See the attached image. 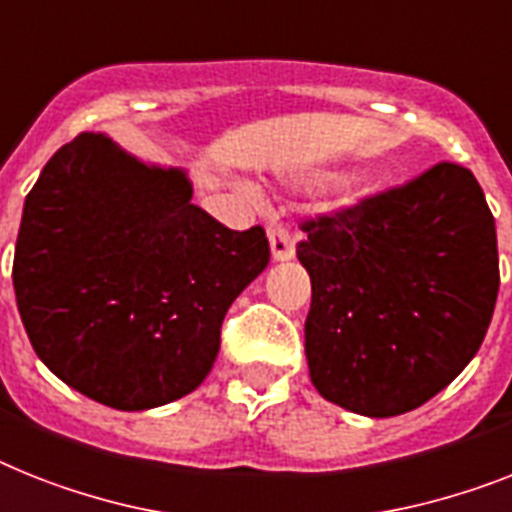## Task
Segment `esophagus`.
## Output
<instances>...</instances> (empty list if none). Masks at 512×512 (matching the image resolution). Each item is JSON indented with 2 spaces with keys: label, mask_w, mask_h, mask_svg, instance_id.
Listing matches in <instances>:
<instances>
[{
  "label": "esophagus",
  "mask_w": 512,
  "mask_h": 512,
  "mask_svg": "<svg viewBox=\"0 0 512 512\" xmlns=\"http://www.w3.org/2000/svg\"><path fill=\"white\" fill-rule=\"evenodd\" d=\"M269 248H272L274 261H290L295 256V240L290 230L282 225L269 227Z\"/></svg>",
  "instance_id": "1"
}]
</instances>
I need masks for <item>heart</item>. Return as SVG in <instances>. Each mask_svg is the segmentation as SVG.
<instances>
[{"label": "heart", "instance_id": "obj_1", "mask_svg": "<svg viewBox=\"0 0 512 512\" xmlns=\"http://www.w3.org/2000/svg\"><path fill=\"white\" fill-rule=\"evenodd\" d=\"M387 177L377 175V172H361V175H353L348 183L342 185L340 201L342 206H350V209H356V206L369 204L374 198H379L387 190Z\"/></svg>", "mask_w": 512, "mask_h": 512}]
</instances>
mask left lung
<instances>
[{
	"instance_id": "1",
	"label": "left lung",
	"mask_w": 512,
	"mask_h": 512,
	"mask_svg": "<svg viewBox=\"0 0 512 512\" xmlns=\"http://www.w3.org/2000/svg\"><path fill=\"white\" fill-rule=\"evenodd\" d=\"M306 358L324 400L390 418L476 356L500 290L494 217L474 172L434 164L403 188L303 222Z\"/></svg>"
}]
</instances>
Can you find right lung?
I'll list each match as a JSON object with an SVG mask.
<instances>
[{"mask_svg": "<svg viewBox=\"0 0 512 512\" xmlns=\"http://www.w3.org/2000/svg\"><path fill=\"white\" fill-rule=\"evenodd\" d=\"M183 167L80 133L25 196L12 285L36 356L80 395L149 411L193 392L227 308L269 264L261 227L198 209Z\"/></svg>", "mask_w": 512, "mask_h": 512, "instance_id": "1", "label": "right lung"}]
</instances>
